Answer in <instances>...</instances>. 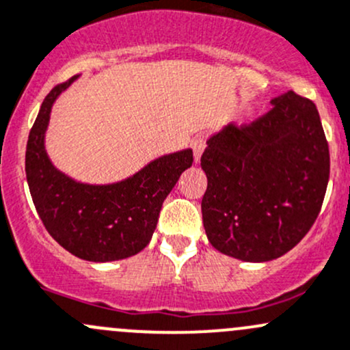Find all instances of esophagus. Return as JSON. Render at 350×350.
Returning a JSON list of instances; mask_svg holds the SVG:
<instances>
[{"mask_svg": "<svg viewBox=\"0 0 350 350\" xmlns=\"http://www.w3.org/2000/svg\"><path fill=\"white\" fill-rule=\"evenodd\" d=\"M204 146H206V141H204V137H201V135H198V137L193 141V154H194V161H196V163L200 161L201 154H203Z\"/></svg>", "mask_w": 350, "mask_h": 350, "instance_id": "esophagus-1", "label": "esophagus"}]
</instances>
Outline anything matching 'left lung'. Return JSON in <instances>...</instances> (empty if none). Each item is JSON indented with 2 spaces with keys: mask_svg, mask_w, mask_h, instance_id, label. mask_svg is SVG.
I'll list each match as a JSON object with an SVG mask.
<instances>
[{
  "mask_svg": "<svg viewBox=\"0 0 350 350\" xmlns=\"http://www.w3.org/2000/svg\"><path fill=\"white\" fill-rule=\"evenodd\" d=\"M248 126L208 139L201 167L206 237L243 262H268L293 248L317 219L330 172L315 104L293 90Z\"/></svg>",
  "mask_w": 350,
  "mask_h": 350,
  "instance_id": "1",
  "label": "left lung"
}]
</instances>
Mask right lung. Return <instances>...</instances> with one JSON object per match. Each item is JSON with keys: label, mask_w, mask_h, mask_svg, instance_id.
Instances as JSON below:
<instances>
[{"label": "right lung", "mask_w": 350, "mask_h": 350, "mask_svg": "<svg viewBox=\"0 0 350 350\" xmlns=\"http://www.w3.org/2000/svg\"><path fill=\"white\" fill-rule=\"evenodd\" d=\"M75 79L51 88L29 131L25 171L33 204L51 238L72 255L87 262L129 258L152 238L165 196L193 164V150L165 154L113 185L68 178L51 164L45 132L53 102Z\"/></svg>", "instance_id": "1"}]
</instances>
